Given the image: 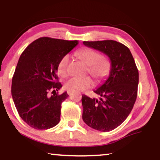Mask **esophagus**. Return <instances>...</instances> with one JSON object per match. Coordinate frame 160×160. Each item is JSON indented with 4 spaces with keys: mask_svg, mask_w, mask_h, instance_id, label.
Masks as SVG:
<instances>
[{
    "mask_svg": "<svg viewBox=\"0 0 160 160\" xmlns=\"http://www.w3.org/2000/svg\"><path fill=\"white\" fill-rule=\"evenodd\" d=\"M67 93L69 95H71V93H72V92L71 91H70V90H68V92H67Z\"/></svg>",
    "mask_w": 160,
    "mask_h": 160,
    "instance_id": "34e87169",
    "label": "esophagus"
}]
</instances>
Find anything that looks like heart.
Masks as SVG:
<instances>
[{
	"instance_id": "1",
	"label": "heart",
	"mask_w": 160,
	"mask_h": 160,
	"mask_svg": "<svg viewBox=\"0 0 160 160\" xmlns=\"http://www.w3.org/2000/svg\"><path fill=\"white\" fill-rule=\"evenodd\" d=\"M77 58L87 65L86 72L92 76L97 82L106 77L110 73L111 64L107 58H102L95 50L84 48L76 52ZM69 63V56L65 54L59 61L57 71L60 76H66ZM93 86V81L89 76L83 78L72 77L65 83V89L70 91H84Z\"/></svg>"
}]
</instances>
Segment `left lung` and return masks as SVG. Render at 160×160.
Returning a JSON list of instances; mask_svg holds the SVG:
<instances>
[{
    "label": "left lung",
    "instance_id": "obj_1",
    "mask_svg": "<svg viewBox=\"0 0 160 160\" xmlns=\"http://www.w3.org/2000/svg\"><path fill=\"white\" fill-rule=\"evenodd\" d=\"M110 59L108 78L94 91L99 99L82 95V119L90 128L108 132L119 127L130 114L138 95L139 75L130 49L113 40L84 41Z\"/></svg>",
    "mask_w": 160,
    "mask_h": 160
}]
</instances>
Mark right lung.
I'll return each mask as SVG.
<instances>
[{"mask_svg": "<svg viewBox=\"0 0 160 160\" xmlns=\"http://www.w3.org/2000/svg\"><path fill=\"white\" fill-rule=\"evenodd\" d=\"M77 44L78 41L41 37L22 53L12 78V95L19 115L31 128L47 130L60 122L61 104L68 95L56 93L62 87L57 68ZM49 91L55 93L49 96Z\"/></svg>", "mask_w": 160, "mask_h": 160, "instance_id": "right-lung-1", "label": "right lung"}]
</instances>
